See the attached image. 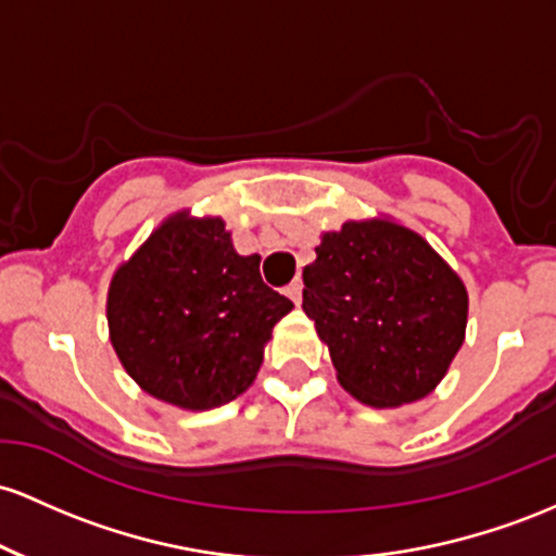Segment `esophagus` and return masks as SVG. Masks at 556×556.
Masks as SVG:
<instances>
[{"label":"esophagus","instance_id":"obj_1","mask_svg":"<svg viewBox=\"0 0 556 556\" xmlns=\"http://www.w3.org/2000/svg\"><path fill=\"white\" fill-rule=\"evenodd\" d=\"M286 296H289L294 304L302 302V278L291 280V283L286 286Z\"/></svg>","mask_w":556,"mask_h":556}]
</instances>
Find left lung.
<instances>
[{
  "mask_svg": "<svg viewBox=\"0 0 556 556\" xmlns=\"http://www.w3.org/2000/svg\"><path fill=\"white\" fill-rule=\"evenodd\" d=\"M304 267L302 309L336 378L370 407L428 396L465 341L467 289L433 247L389 217L323 233Z\"/></svg>",
  "mask_w": 556,
  "mask_h": 556,
  "instance_id": "8db88e82",
  "label": "left lung"
}]
</instances>
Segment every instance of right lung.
<instances>
[{
    "label": "right lung",
    "instance_id": "right-lung-1",
    "mask_svg": "<svg viewBox=\"0 0 556 556\" xmlns=\"http://www.w3.org/2000/svg\"><path fill=\"white\" fill-rule=\"evenodd\" d=\"M294 309L241 257L223 217L176 212L110 280V341L147 394L212 409L257 378L273 326Z\"/></svg>",
    "mask_w": 556,
    "mask_h": 556
}]
</instances>
